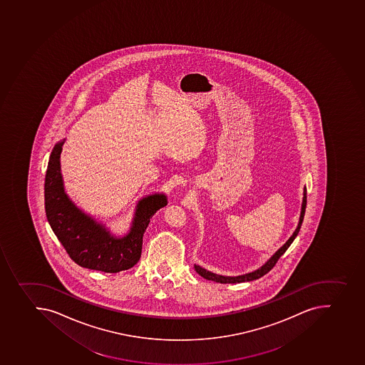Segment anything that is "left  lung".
I'll return each mask as SVG.
<instances>
[{
  "label": "left lung",
  "instance_id": "1",
  "mask_svg": "<svg viewBox=\"0 0 365 365\" xmlns=\"http://www.w3.org/2000/svg\"><path fill=\"white\" fill-rule=\"evenodd\" d=\"M306 207H307V188L304 187V191H303V202H302V210H301V217H299V226L296 228L295 232L292 234V237H290L289 240L287 241L284 245H283L281 248H279L275 254H274L273 257H270L268 261H267L266 264H263L259 269L255 270L253 273L246 274V275L241 276H233V277H230V276H222L217 275V274L210 273L208 270L204 269V268H201V267L194 266L195 268V272H197L199 275L202 276L204 279H210V281H214V282H220V283H241L246 282V281H253V279H259V277H262L263 275H266L269 270L273 269V267L275 266L276 262L279 261V257H282L283 254L286 253V250L289 248L290 245H292V241L295 240V237H297V234H299V228L302 226L303 217H304V213H306Z\"/></svg>",
  "mask_w": 365,
  "mask_h": 365
}]
</instances>
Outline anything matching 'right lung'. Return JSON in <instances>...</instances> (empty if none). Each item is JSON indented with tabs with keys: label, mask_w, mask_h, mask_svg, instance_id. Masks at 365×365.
Listing matches in <instances>:
<instances>
[{
	"label": "right lung",
	"mask_w": 365,
	"mask_h": 365,
	"mask_svg": "<svg viewBox=\"0 0 365 365\" xmlns=\"http://www.w3.org/2000/svg\"><path fill=\"white\" fill-rule=\"evenodd\" d=\"M63 144L64 140L57 143L50 155L44 182V206L51 230L78 266L104 273L130 269L140 259L143 235L152 215L168 205L166 197L155 194L139 201L128 235L112 237L106 227L76 207L64 192L59 166Z\"/></svg>",
	"instance_id": "right-lung-1"
}]
</instances>
